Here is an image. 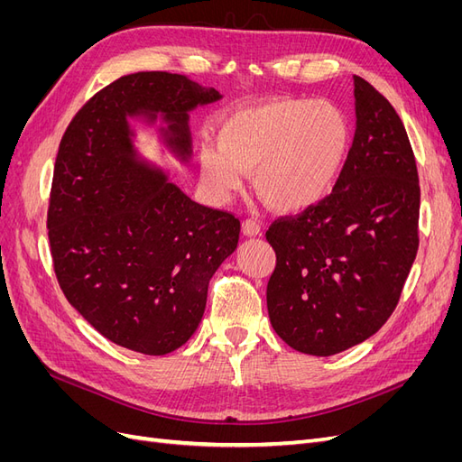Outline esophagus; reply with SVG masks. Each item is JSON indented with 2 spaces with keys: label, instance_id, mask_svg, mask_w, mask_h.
<instances>
[{
  "label": "esophagus",
  "instance_id": "esophagus-1",
  "mask_svg": "<svg viewBox=\"0 0 462 462\" xmlns=\"http://www.w3.org/2000/svg\"><path fill=\"white\" fill-rule=\"evenodd\" d=\"M243 233H245L246 236H256V235H260V233H262L260 223H258L256 219H253V217L245 219V221H243Z\"/></svg>",
  "mask_w": 462,
  "mask_h": 462
}]
</instances>
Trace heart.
<instances>
[{"mask_svg": "<svg viewBox=\"0 0 462 462\" xmlns=\"http://www.w3.org/2000/svg\"><path fill=\"white\" fill-rule=\"evenodd\" d=\"M353 148V125L328 100L277 97L235 109L219 125V146L200 148L206 185L229 197L253 175L258 197L279 212H302L337 183Z\"/></svg>", "mask_w": 462, "mask_h": 462, "instance_id": "obj_1", "label": "heart"}]
</instances>
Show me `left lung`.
Segmentation results:
<instances>
[{"mask_svg":"<svg viewBox=\"0 0 462 462\" xmlns=\"http://www.w3.org/2000/svg\"><path fill=\"white\" fill-rule=\"evenodd\" d=\"M356 131L331 194L275 219L268 312L299 353L331 356L380 329L393 314L418 253L420 185L397 111L355 77Z\"/></svg>","mask_w":462,"mask_h":462,"instance_id":"1","label":"left lung"}]
</instances>
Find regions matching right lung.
Instances as JSON below:
<instances>
[{
  "mask_svg": "<svg viewBox=\"0 0 462 462\" xmlns=\"http://www.w3.org/2000/svg\"><path fill=\"white\" fill-rule=\"evenodd\" d=\"M219 97L185 75H125L79 109L60 143L48 208L55 277L96 331L131 351L162 356L190 339L241 221L138 162L127 117L162 116L165 144L187 162L189 111Z\"/></svg>",
  "mask_w": 462,
  "mask_h": 462,
  "instance_id": "add662e5",
  "label": "right lung"
}]
</instances>
